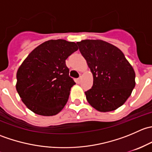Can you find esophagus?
I'll list each match as a JSON object with an SVG mask.
<instances>
[{
  "label": "esophagus",
  "mask_w": 152,
  "mask_h": 152,
  "mask_svg": "<svg viewBox=\"0 0 152 152\" xmlns=\"http://www.w3.org/2000/svg\"><path fill=\"white\" fill-rule=\"evenodd\" d=\"M81 81H82V76H80V77L78 78V79H77V82H78V83H80Z\"/></svg>",
  "instance_id": "obj_1"
}]
</instances>
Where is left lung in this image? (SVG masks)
<instances>
[{
	"label": "left lung",
	"mask_w": 152,
	"mask_h": 152,
	"mask_svg": "<svg viewBox=\"0 0 152 152\" xmlns=\"http://www.w3.org/2000/svg\"><path fill=\"white\" fill-rule=\"evenodd\" d=\"M93 75V85L85 92L90 105L110 112L125 103L135 86V73L123 52L100 39L76 42Z\"/></svg>",
	"instance_id": "8db88e82"
}]
</instances>
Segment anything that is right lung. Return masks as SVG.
<instances>
[{"instance_id":"obj_1","label":"right lung","mask_w":152,"mask_h":152,"mask_svg":"<svg viewBox=\"0 0 152 152\" xmlns=\"http://www.w3.org/2000/svg\"><path fill=\"white\" fill-rule=\"evenodd\" d=\"M78 50L73 42L50 39L34 49L18 68L16 89L23 102L37 115L58 114L75 82L65 60Z\"/></svg>"}]
</instances>
